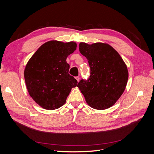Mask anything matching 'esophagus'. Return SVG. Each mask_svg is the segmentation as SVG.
I'll use <instances>...</instances> for the list:
<instances>
[{
    "instance_id": "esophagus-1",
    "label": "esophagus",
    "mask_w": 154,
    "mask_h": 154,
    "mask_svg": "<svg viewBox=\"0 0 154 154\" xmlns=\"http://www.w3.org/2000/svg\"><path fill=\"white\" fill-rule=\"evenodd\" d=\"M76 80H77L78 82L80 81V77H79V76H76Z\"/></svg>"
}]
</instances>
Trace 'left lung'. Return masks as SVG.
I'll list each match as a JSON object with an SVG mask.
<instances>
[{
	"mask_svg": "<svg viewBox=\"0 0 154 154\" xmlns=\"http://www.w3.org/2000/svg\"><path fill=\"white\" fill-rule=\"evenodd\" d=\"M79 50L87 59L91 73L87 80L82 79L77 87L92 108H109L118 100L127 86V66L119 53L109 44L81 42Z\"/></svg>",
	"mask_w": 154,
	"mask_h": 154,
	"instance_id": "8db88e82",
	"label": "left lung"
}]
</instances>
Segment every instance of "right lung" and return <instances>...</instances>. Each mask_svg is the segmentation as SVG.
Listing matches in <instances>:
<instances>
[{"label": "right lung", "instance_id": "add662e5", "mask_svg": "<svg viewBox=\"0 0 154 154\" xmlns=\"http://www.w3.org/2000/svg\"><path fill=\"white\" fill-rule=\"evenodd\" d=\"M76 46L73 42L49 41L42 45L27 62L24 71L27 91L42 108H60L71 88L77 85V80L69 74L70 66L66 62Z\"/></svg>", "mask_w": 154, "mask_h": 154}]
</instances>
